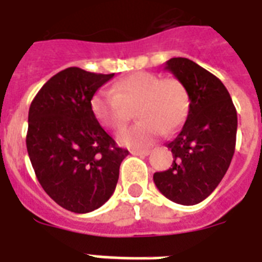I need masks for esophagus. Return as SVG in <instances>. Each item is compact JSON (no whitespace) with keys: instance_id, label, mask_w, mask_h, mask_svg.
<instances>
[{"instance_id":"1","label":"esophagus","mask_w":262,"mask_h":262,"mask_svg":"<svg viewBox=\"0 0 262 262\" xmlns=\"http://www.w3.org/2000/svg\"><path fill=\"white\" fill-rule=\"evenodd\" d=\"M131 155H134V156L145 157V156H149V155H150V150H147V149H143V150H138V149H134V150H131Z\"/></svg>"}]
</instances>
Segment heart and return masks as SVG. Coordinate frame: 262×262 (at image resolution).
<instances>
[{"mask_svg":"<svg viewBox=\"0 0 262 262\" xmlns=\"http://www.w3.org/2000/svg\"><path fill=\"white\" fill-rule=\"evenodd\" d=\"M134 107L139 121L119 133L117 139L124 146L142 147L163 131L170 134L180 127L189 109V95L177 78L138 72L116 82L112 90L98 91L91 99L92 115L110 129L128 123Z\"/></svg>","mask_w":262,"mask_h":262,"instance_id":"obj_1","label":"heart"}]
</instances>
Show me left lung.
<instances>
[{
	"instance_id": "obj_1",
	"label": "left lung",
	"mask_w": 262,
	"mask_h": 262,
	"mask_svg": "<svg viewBox=\"0 0 262 262\" xmlns=\"http://www.w3.org/2000/svg\"><path fill=\"white\" fill-rule=\"evenodd\" d=\"M186 88L189 112L176 138L166 143L174 161L168 170L155 172L157 189L171 202L193 206L213 193L235 153L237 115L221 80L186 58L166 62Z\"/></svg>"
}]
</instances>
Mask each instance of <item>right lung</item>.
<instances>
[{
  "label": "right lung",
  "instance_id": "right-lung-1",
  "mask_svg": "<svg viewBox=\"0 0 262 262\" xmlns=\"http://www.w3.org/2000/svg\"><path fill=\"white\" fill-rule=\"evenodd\" d=\"M113 76L64 69L45 82L29 109L26 146L37 180L73 213H90L109 200L128 155L91 110L92 96Z\"/></svg>",
  "mask_w": 262,
  "mask_h": 262
}]
</instances>
